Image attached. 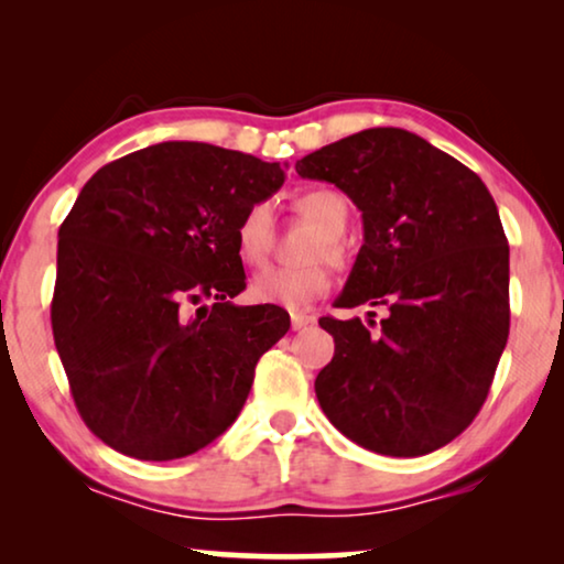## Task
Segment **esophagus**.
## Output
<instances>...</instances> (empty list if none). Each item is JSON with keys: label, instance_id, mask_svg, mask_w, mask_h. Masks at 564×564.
Segmentation results:
<instances>
[{"label": "esophagus", "instance_id": "esophagus-1", "mask_svg": "<svg viewBox=\"0 0 564 564\" xmlns=\"http://www.w3.org/2000/svg\"><path fill=\"white\" fill-rule=\"evenodd\" d=\"M290 321H292V330H300V328H307L315 323V315L311 313H300V311H292L290 313Z\"/></svg>", "mask_w": 564, "mask_h": 564}]
</instances>
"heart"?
Returning <instances> with one entry per match:
<instances>
[{
    "label": "heart",
    "mask_w": 564,
    "mask_h": 564,
    "mask_svg": "<svg viewBox=\"0 0 564 564\" xmlns=\"http://www.w3.org/2000/svg\"><path fill=\"white\" fill-rule=\"evenodd\" d=\"M297 207L307 220L321 230L307 246L305 259L307 264L300 267H272L257 274L251 282V297L259 303H276L288 307L311 305L315 297H321L328 290V264L341 267L346 259L341 236L349 226V205L334 189H311L297 199ZM272 203L257 199L241 213L236 223V251L243 264L261 267L272 249Z\"/></svg>",
    "instance_id": "heart-1"
}]
</instances>
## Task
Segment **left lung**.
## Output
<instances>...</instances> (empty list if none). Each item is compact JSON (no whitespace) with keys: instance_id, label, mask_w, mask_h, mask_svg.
<instances>
[{"instance_id":"1","label":"left lung","mask_w":564,"mask_h":564,"mask_svg":"<svg viewBox=\"0 0 564 564\" xmlns=\"http://www.w3.org/2000/svg\"><path fill=\"white\" fill-rule=\"evenodd\" d=\"M365 220L336 307H384L380 326L321 318L334 359L315 377L328 421L369 452L421 457L488 398L508 341V241L473 169L400 128H369L300 159Z\"/></svg>"}]
</instances>
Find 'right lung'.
Listing matches in <instances>:
<instances>
[{
    "label": "right lung",
    "mask_w": 564,
    "mask_h": 564,
    "mask_svg": "<svg viewBox=\"0 0 564 564\" xmlns=\"http://www.w3.org/2000/svg\"><path fill=\"white\" fill-rule=\"evenodd\" d=\"M282 182L280 164L169 141L84 184L58 228L51 326L76 411L115 452L180 459L238 419L290 315L234 305L236 223Z\"/></svg>",
    "instance_id": "1"
}]
</instances>
